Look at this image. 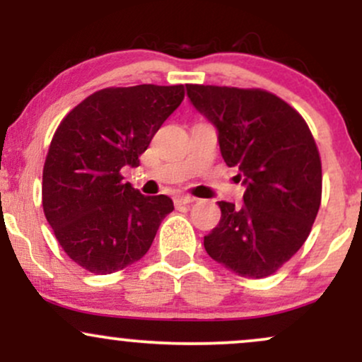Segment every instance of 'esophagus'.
I'll return each mask as SVG.
<instances>
[{"instance_id": "34e87169", "label": "esophagus", "mask_w": 362, "mask_h": 362, "mask_svg": "<svg viewBox=\"0 0 362 362\" xmlns=\"http://www.w3.org/2000/svg\"><path fill=\"white\" fill-rule=\"evenodd\" d=\"M192 202H195V197H192V195H178V197H175V206H189Z\"/></svg>"}]
</instances>
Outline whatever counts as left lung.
Returning <instances> with one entry per match:
<instances>
[{
    "mask_svg": "<svg viewBox=\"0 0 362 362\" xmlns=\"http://www.w3.org/2000/svg\"><path fill=\"white\" fill-rule=\"evenodd\" d=\"M187 95L218 129L223 160L247 185L240 207L218 202L221 219L204 236L206 252L242 277L272 276L306 242L322 202V160L308 124L267 90L187 85Z\"/></svg>",
    "mask_w": 362,
    "mask_h": 362,
    "instance_id": "left-lung-1",
    "label": "left lung"
}]
</instances>
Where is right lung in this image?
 <instances>
[{
	"instance_id": "obj_1",
	"label": "right lung",
	"mask_w": 362,
	"mask_h": 362,
	"mask_svg": "<svg viewBox=\"0 0 362 362\" xmlns=\"http://www.w3.org/2000/svg\"><path fill=\"white\" fill-rule=\"evenodd\" d=\"M185 97L184 85L110 86L61 120L42 172V207L57 242L91 274H112L146 255L173 211L167 195L122 180Z\"/></svg>"
}]
</instances>
